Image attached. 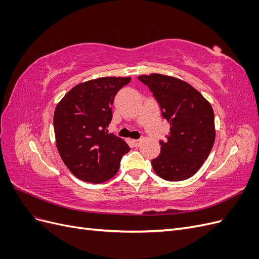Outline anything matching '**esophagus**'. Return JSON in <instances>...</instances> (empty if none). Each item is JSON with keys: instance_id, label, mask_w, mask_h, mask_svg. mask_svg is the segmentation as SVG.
<instances>
[{"instance_id": "esophagus-1", "label": "esophagus", "mask_w": 259, "mask_h": 259, "mask_svg": "<svg viewBox=\"0 0 259 259\" xmlns=\"http://www.w3.org/2000/svg\"><path fill=\"white\" fill-rule=\"evenodd\" d=\"M140 143H142V139H132V144L135 147H138L140 145Z\"/></svg>"}]
</instances>
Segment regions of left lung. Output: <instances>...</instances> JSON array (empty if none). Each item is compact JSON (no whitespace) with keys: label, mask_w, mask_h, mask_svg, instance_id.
I'll use <instances>...</instances> for the list:
<instances>
[{"label":"left lung","mask_w":259,"mask_h":259,"mask_svg":"<svg viewBox=\"0 0 259 259\" xmlns=\"http://www.w3.org/2000/svg\"><path fill=\"white\" fill-rule=\"evenodd\" d=\"M160 105L169 123L167 140L151 165L161 178L180 182L193 176L207 159L215 142L214 111L208 101L190 84L159 73L139 75Z\"/></svg>","instance_id":"left-lung-1"}]
</instances>
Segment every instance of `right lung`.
<instances>
[{"instance_id": "obj_1", "label": "right lung", "mask_w": 259, "mask_h": 259, "mask_svg": "<svg viewBox=\"0 0 259 259\" xmlns=\"http://www.w3.org/2000/svg\"><path fill=\"white\" fill-rule=\"evenodd\" d=\"M131 77L106 76L75 85L55 109L56 146L70 171L83 182L101 184L119 170L128 145L107 127L116 93Z\"/></svg>"}]
</instances>
